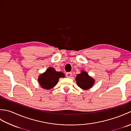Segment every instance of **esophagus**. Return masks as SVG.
Instances as JSON below:
<instances>
[{
  "mask_svg": "<svg viewBox=\"0 0 131 131\" xmlns=\"http://www.w3.org/2000/svg\"><path fill=\"white\" fill-rule=\"evenodd\" d=\"M66 75L68 78H70L72 76V73L71 72H69V73H67L66 74Z\"/></svg>",
  "mask_w": 131,
  "mask_h": 131,
  "instance_id": "esophagus-1",
  "label": "esophagus"
}]
</instances>
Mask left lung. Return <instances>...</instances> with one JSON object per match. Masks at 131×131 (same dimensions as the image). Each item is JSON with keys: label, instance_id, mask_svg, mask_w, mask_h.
Returning a JSON list of instances; mask_svg holds the SVG:
<instances>
[{"label": "left lung", "instance_id": "8db88e82", "mask_svg": "<svg viewBox=\"0 0 131 131\" xmlns=\"http://www.w3.org/2000/svg\"><path fill=\"white\" fill-rule=\"evenodd\" d=\"M75 80L78 86L84 90L91 88L95 83V80L93 78L89 75L84 70H81V73L77 75Z\"/></svg>", "mask_w": 131, "mask_h": 131}]
</instances>
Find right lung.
Returning <instances> with one entry per match:
<instances>
[{
  "mask_svg": "<svg viewBox=\"0 0 131 131\" xmlns=\"http://www.w3.org/2000/svg\"><path fill=\"white\" fill-rule=\"evenodd\" d=\"M64 77L65 74L62 72L57 71L54 68L49 67L44 73L39 75L38 80L41 88L49 90L57 84L60 78Z\"/></svg>",
  "mask_w": 131,
  "mask_h": 131,
  "instance_id": "add662e5",
  "label": "right lung"
}]
</instances>
